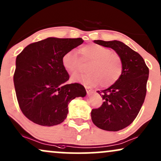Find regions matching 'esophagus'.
Returning a JSON list of instances; mask_svg holds the SVG:
<instances>
[{
    "label": "esophagus",
    "instance_id": "34e87169",
    "mask_svg": "<svg viewBox=\"0 0 161 161\" xmlns=\"http://www.w3.org/2000/svg\"><path fill=\"white\" fill-rule=\"evenodd\" d=\"M85 89H86V91H87V94H90V93L92 92V90H91L90 87L87 86V85H85Z\"/></svg>",
    "mask_w": 161,
    "mask_h": 161
}]
</instances>
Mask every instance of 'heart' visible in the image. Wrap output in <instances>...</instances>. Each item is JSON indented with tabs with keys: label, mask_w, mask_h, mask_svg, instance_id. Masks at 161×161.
Masks as SVG:
<instances>
[{
	"label": "heart",
	"mask_w": 161,
	"mask_h": 161,
	"mask_svg": "<svg viewBox=\"0 0 161 161\" xmlns=\"http://www.w3.org/2000/svg\"><path fill=\"white\" fill-rule=\"evenodd\" d=\"M78 54L69 50L62 56V64L68 73H74L81 66V60L88 62L87 71L84 74H75L71 77L74 82L88 85H100L106 87L115 84L120 78L123 70L120 55L100 44H89L79 49Z\"/></svg>",
	"instance_id": "1"
}]
</instances>
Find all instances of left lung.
I'll return each instance as SVG.
<instances>
[{
	"instance_id": "1",
	"label": "left lung",
	"mask_w": 161,
	"mask_h": 161,
	"mask_svg": "<svg viewBox=\"0 0 161 161\" xmlns=\"http://www.w3.org/2000/svg\"><path fill=\"white\" fill-rule=\"evenodd\" d=\"M96 44L111 47L123 58V70L119 80L108 88L97 91L103 103L92 109L91 119L99 129L117 131L135 119L146 94L148 68L143 57L119 41L94 40Z\"/></svg>"
}]
</instances>
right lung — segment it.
<instances>
[{"label":"right lung","mask_w":161,"mask_h":161,"mask_svg":"<svg viewBox=\"0 0 161 161\" xmlns=\"http://www.w3.org/2000/svg\"><path fill=\"white\" fill-rule=\"evenodd\" d=\"M82 38H47L29 44L16 58L13 76L16 97L24 115L38 125L62 123L68 104L86 91L79 83L68 84L62 64L64 53L83 43Z\"/></svg>","instance_id":"add662e5"}]
</instances>
